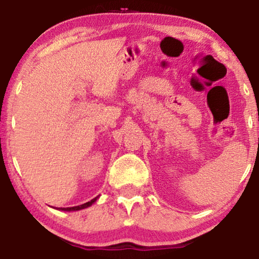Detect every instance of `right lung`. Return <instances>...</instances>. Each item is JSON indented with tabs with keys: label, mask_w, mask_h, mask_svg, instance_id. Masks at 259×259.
I'll return each mask as SVG.
<instances>
[{
	"label": "right lung",
	"mask_w": 259,
	"mask_h": 259,
	"mask_svg": "<svg viewBox=\"0 0 259 259\" xmlns=\"http://www.w3.org/2000/svg\"><path fill=\"white\" fill-rule=\"evenodd\" d=\"M97 199H98V196H96V198L92 199L91 201L85 202V204H82V205L74 206V207H66V208L59 207V209H61V211H79V209H84V208H88V207H90V206H91L92 204H94V202L97 201Z\"/></svg>",
	"instance_id": "1"
}]
</instances>
